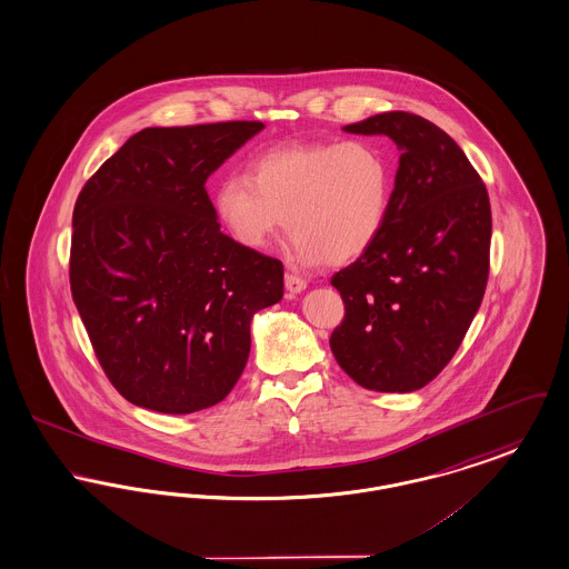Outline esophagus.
<instances>
[{
  "label": "esophagus",
  "mask_w": 569,
  "mask_h": 569,
  "mask_svg": "<svg viewBox=\"0 0 569 569\" xmlns=\"http://www.w3.org/2000/svg\"><path fill=\"white\" fill-rule=\"evenodd\" d=\"M305 288H307V281H305L302 277H299V274H292V272H288V274H286V290H288V292L299 295V292H302Z\"/></svg>",
  "instance_id": "34e87169"
}]
</instances>
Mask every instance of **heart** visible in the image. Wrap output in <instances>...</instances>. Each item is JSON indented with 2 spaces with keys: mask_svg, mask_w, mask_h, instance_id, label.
<instances>
[{
  "mask_svg": "<svg viewBox=\"0 0 569 569\" xmlns=\"http://www.w3.org/2000/svg\"><path fill=\"white\" fill-rule=\"evenodd\" d=\"M391 196L393 173L385 154L368 141L350 139L262 152L247 178H221L212 208L244 249H268L286 219L297 262L343 267L376 244Z\"/></svg>",
  "mask_w": 569,
  "mask_h": 569,
  "instance_id": "obj_1",
  "label": "heart"
}]
</instances>
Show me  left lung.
I'll list each match as a JSON object with an SVG mask.
<instances>
[{"mask_svg": "<svg viewBox=\"0 0 569 569\" xmlns=\"http://www.w3.org/2000/svg\"><path fill=\"white\" fill-rule=\"evenodd\" d=\"M343 129L389 134L401 157L382 234L331 279L346 307L331 350L357 385L410 393L447 368L483 299L488 191L462 148L421 116L387 111Z\"/></svg>", "mask_w": 569, "mask_h": 569, "instance_id": "8db88e82", "label": "left lung"}]
</instances>
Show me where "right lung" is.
Returning a JSON list of instances; mask_svg holds the SVG:
<instances>
[{
    "label": "right lung",
    "instance_id": "obj_1",
    "mask_svg": "<svg viewBox=\"0 0 569 569\" xmlns=\"http://www.w3.org/2000/svg\"><path fill=\"white\" fill-rule=\"evenodd\" d=\"M262 129H143L74 201L72 301L104 376L134 406L189 415L219 403L247 366L251 316L283 297V264L223 234L203 187Z\"/></svg>",
    "mask_w": 569,
    "mask_h": 569
}]
</instances>
